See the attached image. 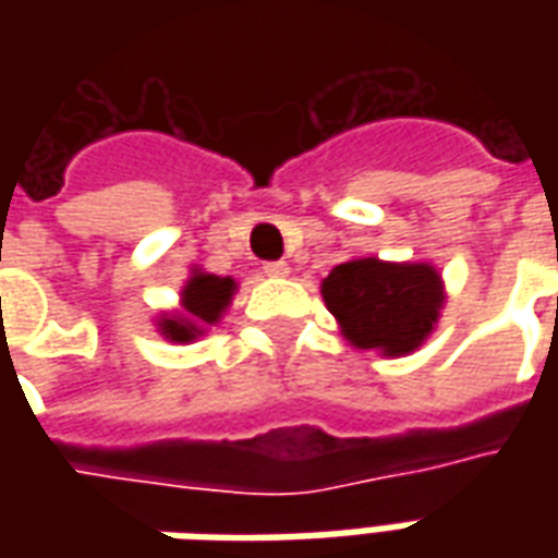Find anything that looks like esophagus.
Segmentation results:
<instances>
[{
  "label": "esophagus",
  "mask_w": 558,
  "mask_h": 558,
  "mask_svg": "<svg viewBox=\"0 0 558 558\" xmlns=\"http://www.w3.org/2000/svg\"><path fill=\"white\" fill-rule=\"evenodd\" d=\"M263 271H266L268 278H287V275H290V263H283V259H278V263H266Z\"/></svg>",
  "instance_id": "1"
}]
</instances>
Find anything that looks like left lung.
<instances>
[{
	"label": "left lung",
	"mask_w": 558,
	"mask_h": 558,
	"mask_svg": "<svg viewBox=\"0 0 558 558\" xmlns=\"http://www.w3.org/2000/svg\"><path fill=\"white\" fill-rule=\"evenodd\" d=\"M319 292L350 347L388 359L418 350L445 307V280L430 263H388L379 256L340 263L323 278Z\"/></svg>",
	"instance_id": "left-lung-1"
}]
</instances>
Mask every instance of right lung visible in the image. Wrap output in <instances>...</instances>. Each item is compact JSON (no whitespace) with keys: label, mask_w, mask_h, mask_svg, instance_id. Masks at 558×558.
<instances>
[{"label":"right lung","mask_w":558,"mask_h":558,"mask_svg":"<svg viewBox=\"0 0 558 558\" xmlns=\"http://www.w3.org/2000/svg\"><path fill=\"white\" fill-rule=\"evenodd\" d=\"M239 290L235 278H220L203 268H191V278L184 280L179 292V307L155 316V326L170 343H194L208 328L218 326L227 314L232 295Z\"/></svg>","instance_id":"1"}]
</instances>
